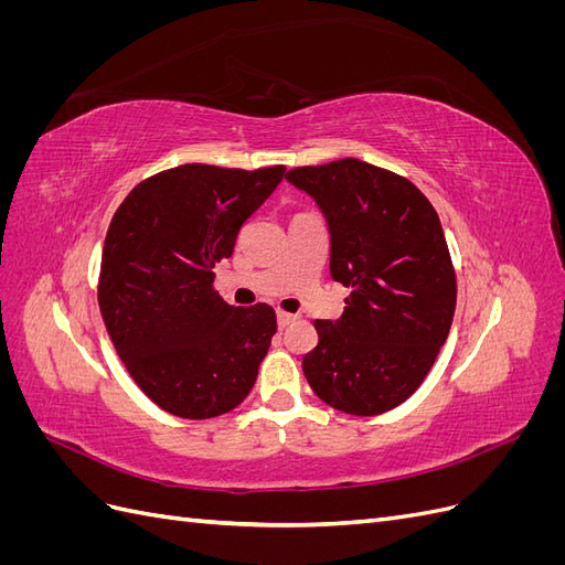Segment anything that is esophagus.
<instances>
[{"label":"esophagus","mask_w":565,"mask_h":565,"mask_svg":"<svg viewBox=\"0 0 565 565\" xmlns=\"http://www.w3.org/2000/svg\"><path fill=\"white\" fill-rule=\"evenodd\" d=\"M297 318H299V316H295V313L278 311V324H280V328H287V324H292Z\"/></svg>","instance_id":"obj_1"}]
</instances>
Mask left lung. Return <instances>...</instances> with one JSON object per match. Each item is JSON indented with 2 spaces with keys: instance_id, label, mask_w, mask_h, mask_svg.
I'll use <instances>...</instances> for the list:
<instances>
[{
  "instance_id": "1",
  "label": "left lung",
  "mask_w": 565,
  "mask_h": 565,
  "mask_svg": "<svg viewBox=\"0 0 565 565\" xmlns=\"http://www.w3.org/2000/svg\"><path fill=\"white\" fill-rule=\"evenodd\" d=\"M332 233V278L351 289L339 320H316L303 374L320 401L372 417L405 403L446 344L457 303L450 249L434 204L388 169L355 158L295 167Z\"/></svg>"
}]
</instances>
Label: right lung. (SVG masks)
Wrapping results in <instances>:
<instances>
[{
	"label": "right lung",
	"mask_w": 565,
	"mask_h": 565,
	"mask_svg": "<svg viewBox=\"0 0 565 565\" xmlns=\"http://www.w3.org/2000/svg\"><path fill=\"white\" fill-rule=\"evenodd\" d=\"M282 174L285 164H181L143 179L113 214L98 309L129 377L169 415H226L256 382L276 311L226 303L212 268Z\"/></svg>",
	"instance_id": "add662e5"
}]
</instances>
